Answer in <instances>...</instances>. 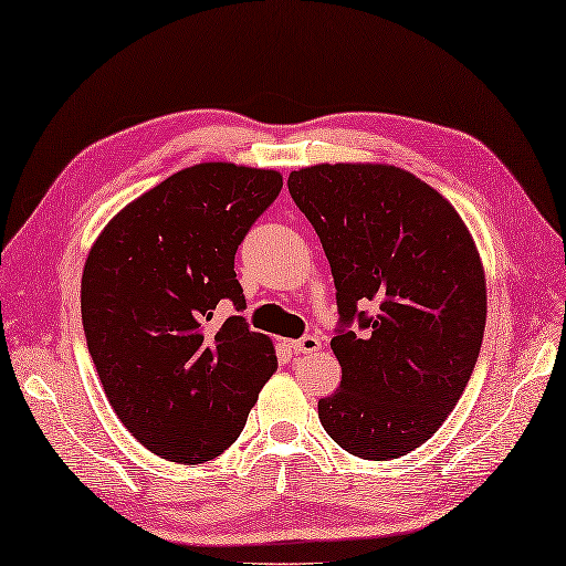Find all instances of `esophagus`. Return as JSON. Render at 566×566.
<instances>
[{
    "label": "esophagus",
    "mask_w": 566,
    "mask_h": 566,
    "mask_svg": "<svg viewBox=\"0 0 566 566\" xmlns=\"http://www.w3.org/2000/svg\"><path fill=\"white\" fill-rule=\"evenodd\" d=\"M291 349L295 354H315V352L322 349V342L317 337H310V334H307V337H303V339L291 342Z\"/></svg>",
    "instance_id": "obj_1"
}]
</instances>
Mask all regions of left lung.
Segmentation results:
<instances>
[{"label": "left lung", "instance_id": "1", "mask_svg": "<svg viewBox=\"0 0 566 566\" xmlns=\"http://www.w3.org/2000/svg\"><path fill=\"white\" fill-rule=\"evenodd\" d=\"M287 190L337 287L342 384L317 402L322 428L354 457L398 459L440 430L476 366L486 275L474 239L440 192L396 166L300 168Z\"/></svg>", "mask_w": 566, "mask_h": 566}]
</instances>
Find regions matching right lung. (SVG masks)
<instances>
[{"instance_id":"obj_1","label":"right lung","mask_w":566,"mask_h":566,"mask_svg":"<svg viewBox=\"0 0 566 566\" xmlns=\"http://www.w3.org/2000/svg\"><path fill=\"white\" fill-rule=\"evenodd\" d=\"M279 170L198 164L129 202L92 244L80 307L109 406L148 452L178 464L219 457L275 371L273 342L241 315L234 253L279 198Z\"/></svg>"}]
</instances>
